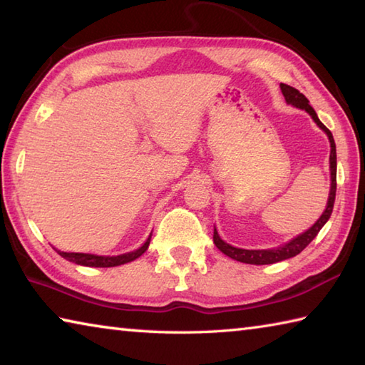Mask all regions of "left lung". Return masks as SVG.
<instances>
[{
	"mask_svg": "<svg viewBox=\"0 0 365 365\" xmlns=\"http://www.w3.org/2000/svg\"><path fill=\"white\" fill-rule=\"evenodd\" d=\"M280 89H282V94H284V98L288 103H292L293 107L296 108H301V110H306L307 113L312 116V120L317 123V125L322 130H324L326 135L329 138V143H331V155H329V168H331V190H329V198H328V205H326V210L322 214V217H319L314 225H312L307 232H304L302 235L293 237L292 241L280 245V247L276 249H266V250H247V249H237L233 247V245L227 244L222 237L219 236L217 230L214 227V244L215 247H217L222 254H225L227 257L236 259V262H241V263H247V264H272V263H277V262H284V259H288L292 257H296L297 254H301V252L307 247V245L314 241V237L318 235L319 230L323 228V225L326 222L329 220L331 214H332V207H334V202H336V189H337V154H336V141H334V137L331 130L326 128V125L318 120V116L315 113V110L309 106V99L304 96L302 93L297 91L296 88L285 85V83H280Z\"/></svg>",
	"mask_w": 365,
	"mask_h": 365,
	"instance_id": "left-lung-1",
	"label": "left lung"
}]
</instances>
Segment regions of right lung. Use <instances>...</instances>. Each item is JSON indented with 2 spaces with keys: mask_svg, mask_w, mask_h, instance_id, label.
<instances>
[{
  "mask_svg": "<svg viewBox=\"0 0 365 365\" xmlns=\"http://www.w3.org/2000/svg\"><path fill=\"white\" fill-rule=\"evenodd\" d=\"M151 236L148 237L146 242L141 245L140 249L129 252V254H123V255H116V257H102V255H93V254H76V252H61L55 249L59 255L63 258L68 259V262H72L76 264L81 266H89V267H113V266H120L125 264L129 262H133V259L141 257L146 252L148 245H150Z\"/></svg>",
  "mask_w": 365,
  "mask_h": 365,
  "instance_id": "obj_1",
  "label": "right lung"
}]
</instances>
